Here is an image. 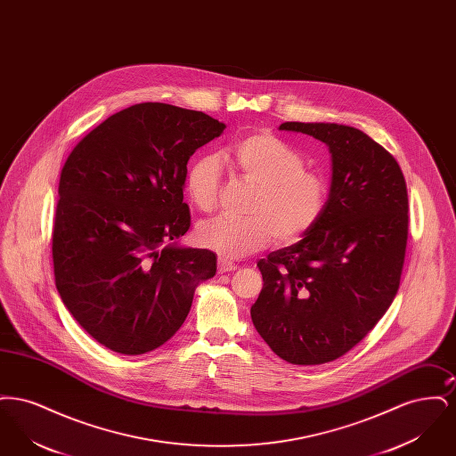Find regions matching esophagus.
Returning <instances> with one entry per match:
<instances>
[{
	"label": "esophagus",
	"mask_w": 456,
	"mask_h": 456,
	"mask_svg": "<svg viewBox=\"0 0 456 456\" xmlns=\"http://www.w3.org/2000/svg\"><path fill=\"white\" fill-rule=\"evenodd\" d=\"M238 270V265L232 263V261L224 260L220 258L217 263L218 273H229V272H236Z\"/></svg>",
	"instance_id": "34e87169"
}]
</instances>
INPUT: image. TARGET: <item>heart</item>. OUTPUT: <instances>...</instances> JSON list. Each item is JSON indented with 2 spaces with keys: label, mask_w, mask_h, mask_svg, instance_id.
I'll list each match as a JSON object with an SVG mask.
<instances>
[{
  "label": "heart",
  "mask_w": 456,
  "mask_h": 456,
  "mask_svg": "<svg viewBox=\"0 0 456 456\" xmlns=\"http://www.w3.org/2000/svg\"><path fill=\"white\" fill-rule=\"evenodd\" d=\"M236 173L256 184L246 214L218 217L196 225V242L222 258L239 260L266 248L273 239L290 244L303 239L323 217L328 184L320 174L305 171L303 153L273 133L240 138L225 153ZM222 166L216 155L198 157L184 177V191L200 212L218 203Z\"/></svg>",
  "instance_id": "heart-1"
}]
</instances>
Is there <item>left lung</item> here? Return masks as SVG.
Returning <instances> with one entry per match:
<instances>
[{
    "mask_svg": "<svg viewBox=\"0 0 456 456\" xmlns=\"http://www.w3.org/2000/svg\"><path fill=\"white\" fill-rule=\"evenodd\" d=\"M331 153L325 214L299 242L258 261L251 305L261 338L283 361L314 366L355 347L393 303L405 260L409 196L388 151L364 131L287 121Z\"/></svg>",
    "mask_w": 456,
    "mask_h": 456,
    "instance_id": "left-lung-1",
    "label": "left lung"
}]
</instances>
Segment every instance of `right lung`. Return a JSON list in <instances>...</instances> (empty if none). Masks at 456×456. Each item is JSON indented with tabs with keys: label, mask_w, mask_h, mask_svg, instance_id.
Segmentation results:
<instances>
[{
	"label": "right lung",
	"mask_w": 456,
	"mask_h": 456,
	"mask_svg": "<svg viewBox=\"0 0 456 456\" xmlns=\"http://www.w3.org/2000/svg\"><path fill=\"white\" fill-rule=\"evenodd\" d=\"M225 125L143 102L109 116L66 159L53 225L56 289L92 338L125 355L160 347L184 323L208 249L175 246L191 225L186 164Z\"/></svg>",
	"instance_id": "add662e5"
}]
</instances>
